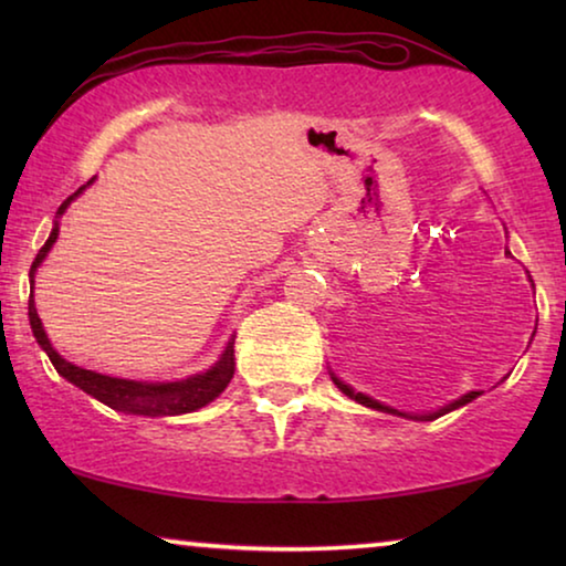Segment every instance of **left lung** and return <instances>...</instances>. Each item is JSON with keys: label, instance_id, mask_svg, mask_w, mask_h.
<instances>
[{"label": "left lung", "instance_id": "left-lung-1", "mask_svg": "<svg viewBox=\"0 0 566 566\" xmlns=\"http://www.w3.org/2000/svg\"><path fill=\"white\" fill-rule=\"evenodd\" d=\"M533 283V281H531ZM332 381H335V386L339 391L345 394V397H350V399H355L358 401V405H363V407H370V409H378V412H389V415H397V417H409V420H436V417H440V415H448V412H453V409H459V407H463V405H469V401H474L479 394L482 391H469V394H463L461 399H455V401H451V405H446V407H440V409H436V412H428V415H409V412H399V409H394V407H386V405H381V401H376V399H370V397H366V394H360V391H353L350 386H347L345 381H339V378L332 374Z\"/></svg>", "mask_w": 566, "mask_h": 566}]
</instances>
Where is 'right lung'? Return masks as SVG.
I'll list each match as a JSON object with an SVG mask.
<instances>
[{"label":"right lung","mask_w":566,"mask_h":566,"mask_svg":"<svg viewBox=\"0 0 566 566\" xmlns=\"http://www.w3.org/2000/svg\"><path fill=\"white\" fill-rule=\"evenodd\" d=\"M87 185H82L74 196H69L64 203L59 206L56 216L64 213L69 203H72V200L80 196ZM56 239H59V221L53 223L51 237L45 239L41 252L35 254L33 265H30V289L35 285V270L41 268V262L45 260V254L51 252V247ZM28 316H30V329H33L38 345H41L45 355L51 358L53 368H56L69 384L80 386V389L87 391L90 397L103 401V405H107L111 409H118V412L144 415V417H172V415L196 412V409L206 407L208 401H213L216 397H219V394L229 386L231 376H234V337L229 339L227 347H223L221 358L216 360L211 368L203 370V374L188 376V378H182V381L151 384V381H130V378L103 376V374H95V370L80 368V366H74V363L61 358V355L53 350L49 335H45L41 316H38L33 293H30V301H28Z\"/></svg>","instance_id":"add662e5"}]
</instances>
